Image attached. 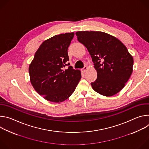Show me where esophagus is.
<instances>
[{
    "label": "esophagus",
    "instance_id": "34e87169",
    "mask_svg": "<svg viewBox=\"0 0 149 149\" xmlns=\"http://www.w3.org/2000/svg\"><path fill=\"white\" fill-rule=\"evenodd\" d=\"M87 69H88V67H87V66H85L82 69H81V71H82L83 72H86V71L87 70Z\"/></svg>",
    "mask_w": 149,
    "mask_h": 149
}]
</instances>
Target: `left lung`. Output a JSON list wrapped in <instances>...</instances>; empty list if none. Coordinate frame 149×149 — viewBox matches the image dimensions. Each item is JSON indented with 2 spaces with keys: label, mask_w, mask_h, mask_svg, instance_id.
<instances>
[{
  "label": "left lung",
  "mask_w": 149,
  "mask_h": 149,
  "mask_svg": "<svg viewBox=\"0 0 149 149\" xmlns=\"http://www.w3.org/2000/svg\"><path fill=\"white\" fill-rule=\"evenodd\" d=\"M78 41L92 58L97 78L91 84L100 94L110 97L119 93L133 72V58L115 36L100 31H78Z\"/></svg>",
  "instance_id": "left-lung-1"
}]
</instances>
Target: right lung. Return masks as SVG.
Returning <instances> with one entry per match:
<instances>
[{
  "label": "right lung",
  "mask_w": 149,
  "mask_h": 149,
  "mask_svg": "<svg viewBox=\"0 0 149 149\" xmlns=\"http://www.w3.org/2000/svg\"><path fill=\"white\" fill-rule=\"evenodd\" d=\"M74 33L55 35L42 42L29 67L33 88L45 100L61 102L74 93L81 78L79 70L70 65L68 48Z\"/></svg>",
  "instance_id": "add662e5"
}]
</instances>
